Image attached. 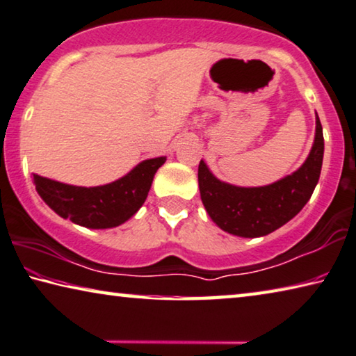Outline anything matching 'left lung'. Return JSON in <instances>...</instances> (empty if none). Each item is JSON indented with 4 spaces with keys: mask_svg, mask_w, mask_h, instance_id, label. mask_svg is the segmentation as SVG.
<instances>
[{
    "mask_svg": "<svg viewBox=\"0 0 356 356\" xmlns=\"http://www.w3.org/2000/svg\"><path fill=\"white\" fill-rule=\"evenodd\" d=\"M323 131L316 118V138L298 170L260 188H240L218 179L199 164L200 197L209 218L224 232L243 238L265 236L298 214L318 183L323 162Z\"/></svg>",
    "mask_w": 356,
    "mask_h": 356,
    "instance_id": "left-lung-1",
    "label": "left lung"
}]
</instances>
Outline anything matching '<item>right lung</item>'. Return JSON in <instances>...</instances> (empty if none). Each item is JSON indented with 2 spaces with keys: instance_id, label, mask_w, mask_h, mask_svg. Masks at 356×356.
<instances>
[{
  "instance_id": "obj_1",
  "label": "right lung",
  "mask_w": 356,
  "mask_h": 356,
  "mask_svg": "<svg viewBox=\"0 0 356 356\" xmlns=\"http://www.w3.org/2000/svg\"><path fill=\"white\" fill-rule=\"evenodd\" d=\"M165 157L140 162L113 183L81 188L33 175L36 191L47 205L64 219L88 229H112L136 214L147 200L154 173Z\"/></svg>"
}]
</instances>
